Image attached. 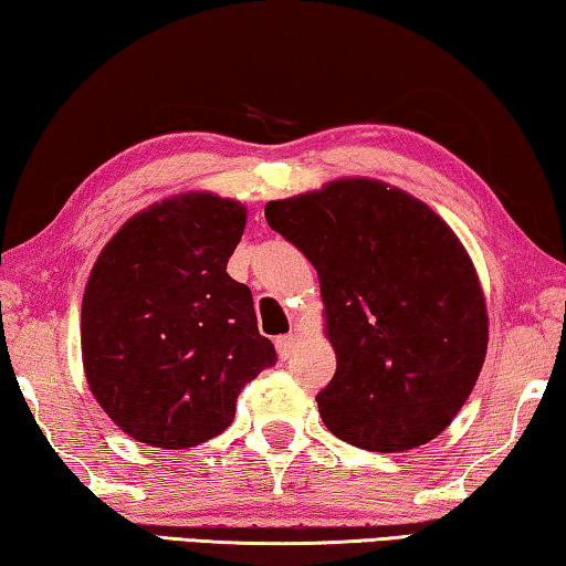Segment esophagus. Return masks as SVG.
Masks as SVG:
<instances>
[{
    "mask_svg": "<svg viewBox=\"0 0 566 566\" xmlns=\"http://www.w3.org/2000/svg\"><path fill=\"white\" fill-rule=\"evenodd\" d=\"M298 348V333H285V335H277L275 338V350L281 358H291V355Z\"/></svg>",
    "mask_w": 566,
    "mask_h": 566,
    "instance_id": "34e87169",
    "label": "esophagus"
}]
</instances>
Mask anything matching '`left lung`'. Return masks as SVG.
<instances>
[{
    "mask_svg": "<svg viewBox=\"0 0 566 566\" xmlns=\"http://www.w3.org/2000/svg\"><path fill=\"white\" fill-rule=\"evenodd\" d=\"M265 221L318 271L338 360L315 395L328 430L375 452L438 438L488 353L478 273L450 226L368 178L268 201Z\"/></svg>",
    "mask_w": 566,
    "mask_h": 566,
    "instance_id": "left-lung-1",
    "label": "left lung"
}]
</instances>
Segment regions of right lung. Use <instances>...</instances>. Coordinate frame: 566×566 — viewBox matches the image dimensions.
Returning a JSON list of instances; mask_svg holds the SVG:
<instances>
[{"label": "right lung", "instance_id": "1", "mask_svg": "<svg viewBox=\"0 0 566 566\" xmlns=\"http://www.w3.org/2000/svg\"><path fill=\"white\" fill-rule=\"evenodd\" d=\"M245 208L184 193L126 221L94 263L82 303L84 373L134 440L186 450L233 422L235 400L275 365L251 289L226 273Z\"/></svg>", "mask_w": 566, "mask_h": 566}]
</instances>
